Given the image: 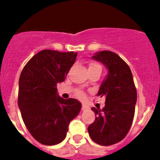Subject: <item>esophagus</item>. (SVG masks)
Wrapping results in <instances>:
<instances>
[{"instance_id":"obj_1","label":"esophagus","mask_w":160,"mask_h":160,"mask_svg":"<svg viewBox=\"0 0 160 160\" xmlns=\"http://www.w3.org/2000/svg\"><path fill=\"white\" fill-rule=\"evenodd\" d=\"M88 109H89V107H87V106H86V105L82 106V111H86V110H88Z\"/></svg>"}]
</instances>
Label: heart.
<instances>
[{"label":"heart","mask_w":160,"mask_h":160,"mask_svg":"<svg viewBox=\"0 0 160 160\" xmlns=\"http://www.w3.org/2000/svg\"><path fill=\"white\" fill-rule=\"evenodd\" d=\"M94 68H98L100 70H102V66H100L98 63L95 62H90L89 63V69H94ZM76 96L80 99H84L85 98V93L83 92L82 90H78L76 91Z\"/></svg>","instance_id":"heart-1"}]
</instances>
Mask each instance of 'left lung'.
Segmentation results:
<instances>
[{"label": "left lung", "instance_id": "left-lung-1", "mask_svg": "<svg viewBox=\"0 0 160 160\" xmlns=\"http://www.w3.org/2000/svg\"><path fill=\"white\" fill-rule=\"evenodd\" d=\"M107 66L109 73L102 83L98 95L106 98L105 107H92L95 120L88 127L90 138L102 146L122 140L128 135L135 116L137 91L132 73L121 58L111 51L93 56Z\"/></svg>", "mask_w": 160, "mask_h": 160}]
</instances>
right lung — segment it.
<instances>
[{
  "label": "right lung",
  "instance_id": "1",
  "mask_svg": "<svg viewBox=\"0 0 160 160\" xmlns=\"http://www.w3.org/2000/svg\"><path fill=\"white\" fill-rule=\"evenodd\" d=\"M77 58L74 52L44 49L26 63L19 78L18 107L25 127L38 142L55 145L66 136L81 110L74 98L63 99L57 84L65 80Z\"/></svg>",
  "mask_w": 160,
  "mask_h": 160
}]
</instances>
